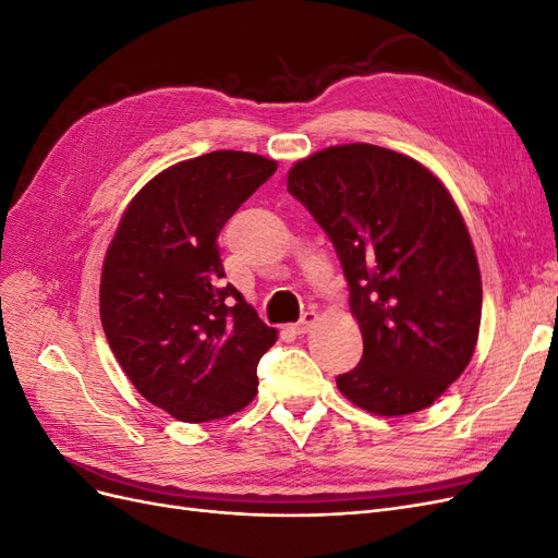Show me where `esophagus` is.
Wrapping results in <instances>:
<instances>
[{
  "label": "esophagus",
  "mask_w": 558,
  "mask_h": 558,
  "mask_svg": "<svg viewBox=\"0 0 558 558\" xmlns=\"http://www.w3.org/2000/svg\"><path fill=\"white\" fill-rule=\"evenodd\" d=\"M316 320H318V314H316V312H305V314L300 316L298 324L293 326V332H298V335L310 332V330L316 326Z\"/></svg>",
  "instance_id": "34e87169"
}]
</instances>
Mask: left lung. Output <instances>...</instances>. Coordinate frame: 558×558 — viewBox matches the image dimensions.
<instances>
[{
	"label": "left lung",
	"mask_w": 558,
	"mask_h": 558,
	"mask_svg": "<svg viewBox=\"0 0 558 558\" xmlns=\"http://www.w3.org/2000/svg\"><path fill=\"white\" fill-rule=\"evenodd\" d=\"M289 193L342 263L363 359L337 377L359 408L400 416L428 408L477 344L482 279L459 207L424 165L373 144L300 160Z\"/></svg>",
	"instance_id": "1"
}]
</instances>
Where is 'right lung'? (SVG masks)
<instances>
[{
  "mask_svg": "<svg viewBox=\"0 0 558 558\" xmlns=\"http://www.w3.org/2000/svg\"><path fill=\"white\" fill-rule=\"evenodd\" d=\"M277 172L244 150H214L150 179L107 251L99 316L134 388L185 424L240 412L277 342L226 283L218 251L228 218Z\"/></svg>",
  "mask_w": 558,
  "mask_h": 558,
  "instance_id": "obj_1",
  "label": "right lung"
}]
</instances>
